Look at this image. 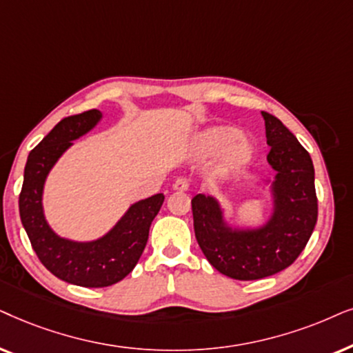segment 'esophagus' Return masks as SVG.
Segmentation results:
<instances>
[{
	"label": "esophagus",
	"instance_id": "esophagus-1",
	"mask_svg": "<svg viewBox=\"0 0 353 353\" xmlns=\"http://www.w3.org/2000/svg\"><path fill=\"white\" fill-rule=\"evenodd\" d=\"M172 189L177 190V192H185V190H189V181H185V179H176V181H174V184H172Z\"/></svg>",
	"mask_w": 353,
	"mask_h": 353
}]
</instances>
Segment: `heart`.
Instances as JSON below:
<instances>
[{
  "label": "heart",
  "instance_id": "1",
  "mask_svg": "<svg viewBox=\"0 0 353 353\" xmlns=\"http://www.w3.org/2000/svg\"><path fill=\"white\" fill-rule=\"evenodd\" d=\"M196 152L201 154H214L223 150L219 157V172L229 174L241 171L252 161L253 143L245 137H239L237 129L229 125H214L203 130L195 142Z\"/></svg>",
  "mask_w": 353,
  "mask_h": 353
}]
</instances>
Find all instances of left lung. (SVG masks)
Returning a JSON list of instances; mask_svg holds the SVG:
<instances>
[{
	"label": "left lung",
	"mask_w": 353,
	"mask_h": 353,
	"mask_svg": "<svg viewBox=\"0 0 353 353\" xmlns=\"http://www.w3.org/2000/svg\"><path fill=\"white\" fill-rule=\"evenodd\" d=\"M265 119L268 163L274 177H263L271 213L263 224H234L216 196L192 199L196 242L221 274L239 281L261 279L285 270L307 245L318 218L314 168L310 153L278 117Z\"/></svg>",
	"instance_id": "8db88e82"
}]
</instances>
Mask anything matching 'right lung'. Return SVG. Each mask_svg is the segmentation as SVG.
<instances>
[{
	"label": "right lung",
	"instance_id": "1",
	"mask_svg": "<svg viewBox=\"0 0 353 353\" xmlns=\"http://www.w3.org/2000/svg\"><path fill=\"white\" fill-rule=\"evenodd\" d=\"M101 119V111L90 110L58 122L29 153L19 196L22 225L37 256L56 278L82 288L112 285L134 270L147 245L152 221L164 201L163 194L135 201L110 231L93 241H72L53 231L43 208L46 177L74 140L95 129Z\"/></svg>",
	"mask_w": 353,
	"mask_h": 353
}]
</instances>
